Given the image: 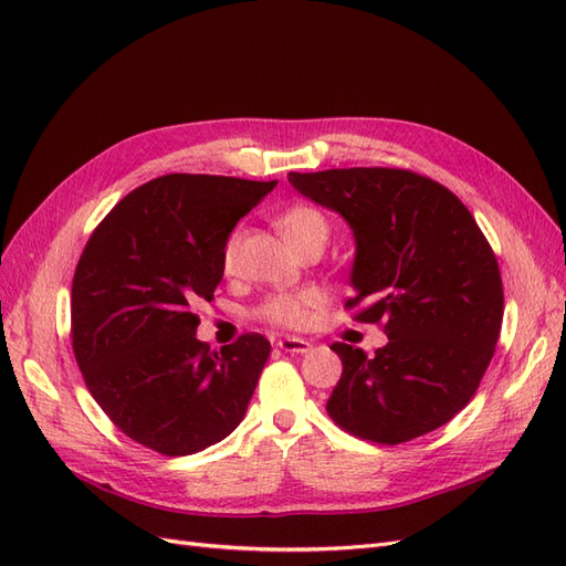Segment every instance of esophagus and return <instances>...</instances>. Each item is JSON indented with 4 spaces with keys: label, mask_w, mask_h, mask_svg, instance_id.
Returning <instances> with one entry per match:
<instances>
[{
    "label": "esophagus",
    "mask_w": 566,
    "mask_h": 566,
    "mask_svg": "<svg viewBox=\"0 0 566 566\" xmlns=\"http://www.w3.org/2000/svg\"><path fill=\"white\" fill-rule=\"evenodd\" d=\"M279 347L283 352H290V354H306L312 349V342H306L302 337H281Z\"/></svg>",
    "instance_id": "obj_1"
}]
</instances>
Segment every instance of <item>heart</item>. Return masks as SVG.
Segmentation results:
<instances>
[{
	"label": "heart",
	"instance_id": "heart-1",
	"mask_svg": "<svg viewBox=\"0 0 566 566\" xmlns=\"http://www.w3.org/2000/svg\"><path fill=\"white\" fill-rule=\"evenodd\" d=\"M276 224L285 241L293 245V250L310 241L325 243L331 231L328 219L323 217L321 210L312 208V205H295V208H287L276 219ZM238 243H241V231H231L224 241V248H221V266H224V271H233L235 266ZM323 302V290L310 285L302 290H293V293H276L266 297L260 304V310H256V316L271 325H281V328H302V325L310 321L312 312L318 310Z\"/></svg>",
	"mask_w": 566,
	"mask_h": 566
}]
</instances>
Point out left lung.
Listing matches in <instances>:
<instances>
[{
	"instance_id": "1",
	"label": "left lung",
	"mask_w": 566,
	"mask_h": 566,
	"mask_svg": "<svg viewBox=\"0 0 566 566\" xmlns=\"http://www.w3.org/2000/svg\"><path fill=\"white\" fill-rule=\"evenodd\" d=\"M287 181L354 231L356 321L382 323V349L335 342L342 378L328 416L354 437L403 443L465 408L503 323V281L474 217L447 186L408 169L290 172Z\"/></svg>"
}]
</instances>
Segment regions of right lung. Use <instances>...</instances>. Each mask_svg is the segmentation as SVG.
I'll return each mask as SVG.
<instances>
[{
  "label": "right lung",
  "mask_w": 566,
  "mask_h": 566,
  "mask_svg": "<svg viewBox=\"0 0 566 566\" xmlns=\"http://www.w3.org/2000/svg\"><path fill=\"white\" fill-rule=\"evenodd\" d=\"M276 184L158 177L115 205L80 256L71 321L84 382L119 430L163 455L208 449L245 416L269 339L248 333L210 352L193 304L214 297L224 241Z\"/></svg>",
  "instance_id": "add662e5"
}]
</instances>
